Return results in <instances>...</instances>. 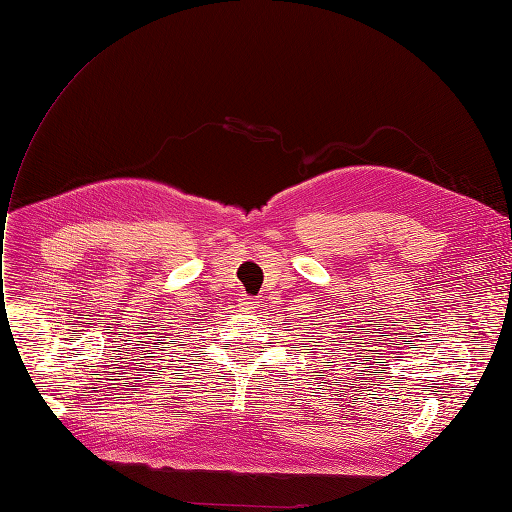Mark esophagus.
<instances>
[{"instance_id": "34e87169", "label": "esophagus", "mask_w": 512, "mask_h": 512, "mask_svg": "<svg viewBox=\"0 0 512 512\" xmlns=\"http://www.w3.org/2000/svg\"><path fill=\"white\" fill-rule=\"evenodd\" d=\"M262 303V299L254 297V299H241V309L243 312H252V309H258Z\"/></svg>"}]
</instances>
